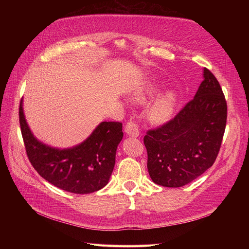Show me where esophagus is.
Segmentation results:
<instances>
[{
    "mask_svg": "<svg viewBox=\"0 0 249 249\" xmlns=\"http://www.w3.org/2000/svg\"><path fill=\"white\" fill-rule=\"evenodd\" d=\"M125 132L132 137H138L139 136V130L138 126L134 122H128L125 126Z\"/></svg>",
    "mask_w": 249,
    "mask_h": 249,
    "instance_id": "34e87169",
    "label": "esophagus"
}]
</instances>
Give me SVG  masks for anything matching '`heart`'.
I'll return each instance as SVG.
<instances>
[{
    "instance_id": "1",
    "label": "heart",
    "mask_w": 249,
    "mask_h": 249,
    "mask_svg": "<svg viewBox=\"0 0 249 249\" xmlns=\"http://www.w3.org/2000/svg\"><path fill=\"white\" fill-rule=\"evenodd\" d=\"M158 90V84L154 81L147 83L137 89V97L144 100L153 96ZM178 103V94L174 89H168L159 96L147 109L148 120L154 124H161L171 119Z\"/></svg>"
}]
</instances>
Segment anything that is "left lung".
<instances>
[{"instance_id": "8db88e82", "label": "left lung", "mask_w": 249, "mask_h": 249, "mask_svg": "<svg viewBox=\"0 0 249 249\" xmlns=\"http://www.w3.org/2000/svg\"><path fill=\"white\" fill-rule=\"evenodd\" d=\"M194 99L173 120L144 136L147 168L153 182L179 188L210 168L220 150L227 104L219 82L207 69Z\"/></svg>"}]
</instances>
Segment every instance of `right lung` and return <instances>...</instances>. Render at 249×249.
<instances>
[{"label":"right lung","instance_id":"right-lung-1","mask_svg":"<svg viewBox=\"0 0 249 249\" xmlns=\"http://www.w3.org/2000/svg\"><path fill=\"white\" fill-rule=\"evenodd\" d=\"M19 121L28 159L50 184L73 194L97 192L108 184L117 147L123 138L122 123L101 122L80 144L61 149L49 146L34 136L25 119L23 99Z\"/></svg>","mask_w":249,"mask_h":249}]
</instances>
